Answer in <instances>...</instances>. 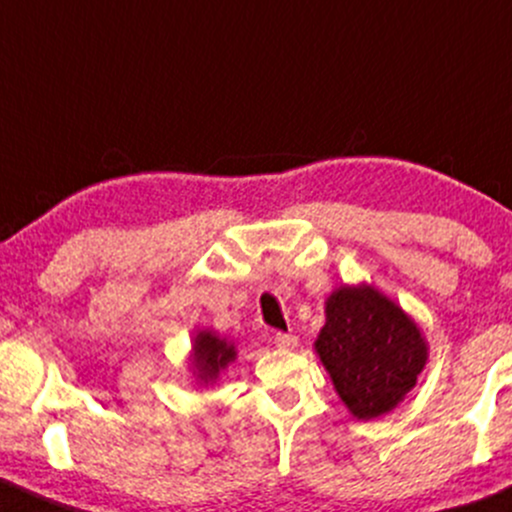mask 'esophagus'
Listing matches in <instances>:
<instances>
[{"instance_id":"esophagus-1","label":"esophagus","mask_w":512,"mask_h":512,"mask_svg":"<svg viewBox=\"0 0 512 512\" xmlns=\"http://www.w3.org/2000/svg\"><path fill=\"white\" fill-rule=\"evenodd\" d=\"M272 342L279 347V350H294L299 338H296V335H291V333H282V330H277V333L272 335Z\"/></svg>"}]
</instances>
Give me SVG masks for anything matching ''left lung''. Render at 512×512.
Segmentation results:
<instances>
[{
    "label": "left lung",
    "instance_id": "8db88e82",
    "mask_svg": "<svg viewBox=\"0 0 512 512\" xmlns=\"http://www.w3.org/2000/svg\"><path fill=\"white\" fill-rule=\"evenodd\" d=\"M316 352L355 418L393 411L423 372L418 325L372 286H342L325 303Z\"/></svg>",
    "mask_w": 512,
    "mask_h": 512
}]
</instances>
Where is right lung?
<instances>
[{
	"instance_id": "obj_1",
	"label": "right lung",
	"mask_w": 512,
	"mask_h": 512,
	"mask_svg": "<svg viewBox=\"0 0 512 512\" xmlns=\"http://www.w3.org/2000/svg\"><path fill=\"white\" fill-rule=\"evenodd\" d=\"M194 342V367L201 381H213L235 359V347L213 333H199Z\"/></svg>"
}]
</instances>
